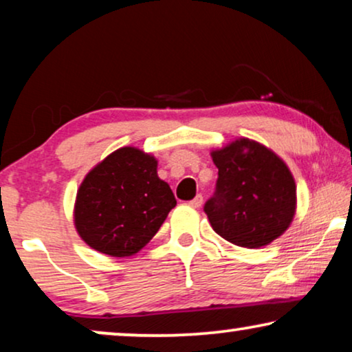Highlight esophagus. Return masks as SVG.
<instances>
[{
  "instance_id": "34e87169",
  "label": "esophagus",
  "mask_w": 352,
  "mask_h": 352,
  "mask_svg": "<svg viewBox=\"0 0 352 352\" xmlns=\"http://www.w3.org/2000/svg\"><path fill=\"white\" fill-rule=\"evenodd\" d=\"M201 204H204V197H201L200 194L197 195L194 200H190V201H189V205H190V206H194V208H200Z\"/></svg>"
}]
</instances>
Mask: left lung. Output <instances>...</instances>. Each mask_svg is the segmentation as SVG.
Segmentation results:
<instances>
[{"mask_svg":"<svg viewBox=\"0 0 352 352\" xmlns=\"http://www.w3.org/2000/svg\"><path fill=\"white\" fill-rule=\"evenodd\" d=\"M211 158L218 181L204 210L214 232L243 248L280 237L296 211V184L285 162L248 138L211 151Z\"/></svg>","mask_w":352,"mask_h":352,"instance_id":"8db88e82","label":"left lung"}]
</instances>
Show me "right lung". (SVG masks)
<instances>
[{
	"mask_svg": "<svg viewBox=\"0 0 352 352\" xmlns=\"http://www.w3.org/2000/svg\"><path fill=\"white\" fill-rule=\"evenodd\" d=\"M157 158L122 147L98 163L76 192L75 229L86 245L113 258L133 256L151 242L176 206L157 175Z\"/></svg>",
	"mask_w": 352,
	"mask_h": 352,
	"instance_id": "obj_1",
	"label": "right lung"
}]
</instances>
